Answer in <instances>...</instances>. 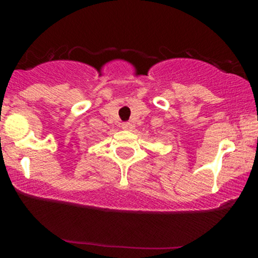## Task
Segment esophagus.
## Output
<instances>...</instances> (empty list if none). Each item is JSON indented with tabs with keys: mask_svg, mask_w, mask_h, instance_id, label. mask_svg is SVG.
<instances>
[{
	"mask_svg": "<svg viewBox=\"0 0 258 258\" xmlns=\"http://www.w3.org/2000/svg\"><path fill=\"white\" fill-rule=\"evenodd\" d=\"M122 128L131 131V130L133 128V125H132V123H130V122H125V123H122Z\"/></svg>",
	"mask_w": 258,
	"mask_h": 258,
	"instance_id": "esophagus-1",
	"label": "esophagus"
}]
</instances>
